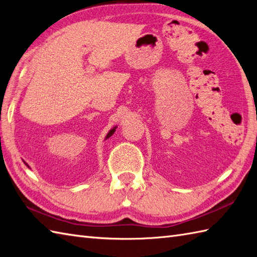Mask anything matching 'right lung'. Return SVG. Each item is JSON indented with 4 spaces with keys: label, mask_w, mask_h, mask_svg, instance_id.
<instances>
[{
    "label": "right lung",
    "mask_w": 257,
    "mask_h": 257,
    "mask_svg": "<svg viewBox=\"0 0 257 257\" xmlns=\"http://www.w3.org/2000/svg\"><path fill=\"white\" fill-rule=\"evenodd\" d=\"M114 130H116V127H114L113 129H111V130H110V132H109V133H108V135H107V137H106V139H108L109 137H111V136H112V135H113V133H114ZM26 166H27V165H26Z\"/></svg>",
    "instance_id": "1"
}]
</instances>
